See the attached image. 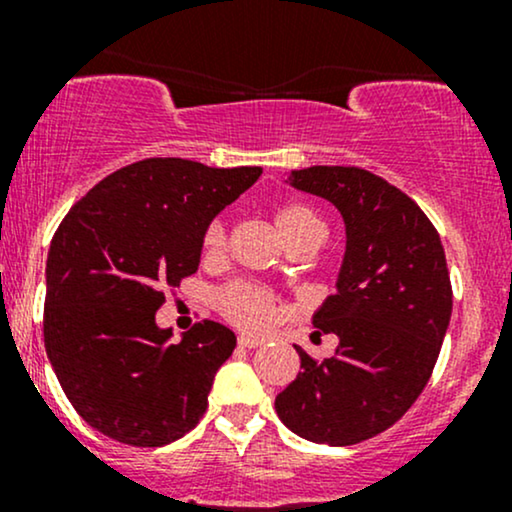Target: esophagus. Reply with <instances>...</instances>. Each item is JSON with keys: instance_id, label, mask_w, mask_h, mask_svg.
I'll return each instance as SVG.
<instances>
[{"instance_id": "esophagus-1", "label": "esophagus", "mask_w": 512, "mask_h": 512, "mask_svg": "<svg viewBox=\"0 0 512 512\" xmlns=\"http://www.w3.org/2000/svg\"><path fill=\"white\" fill-rule=\"evenodd\" d=\"M238 344L243 346V349H257V346H262V339L252 337V334H238Z\"/></svg>"}]
</instances>
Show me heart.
Here are the masks:
<instances>
[{
	"label": "heart",
	"instance_id": "obj_1",
	"mask_svg": "<svg viewBox=\"0 0 512 512\" xmlns=\"http://www.w3.org/2000/svg\"><path fill=\"white\" fill-rule=\"evenodd\" d=\"M274 223L279 228L281 238L289 245L310 231H325L320 216L301 202L279 204L274 209ZM202 250L207 260H219L223 255V250H226V223L221 219H214L207 226L202 238ZM219 308L228 320H233L240 327H250V330H262L279 313V305H276L272 291L252 284V281H236V284L226 286L219 293Z\"/></svg>",
	"mask_w": 512,
	"mask_h": 512
}]
</instances>
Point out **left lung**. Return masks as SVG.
Listing matches in <instances>:
<instances>
[{"label": "left lung", "mask_w": 512, "mask_h": 512, "mask_svg": "<svg viewBox=\"0 0 512 512\" xmlns=\"http://www.w3.org/2000/svg\"><path fill=\"white\" fill-rule=\"evenodd\" d=\"M289 182L339 209L346 252L337 291L313 315V327L337 334V351L315 361L296 346L303 370L274 407L296 436L354 445L397 424L424 392L450 325L448 264L419 204L380 175L313 166Z\"/></svg>", "instance_id": "obj_1"}]
</instances>
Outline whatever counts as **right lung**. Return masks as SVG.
Here are the masks:
<instances>
[{
  "label": "right lung",
  "instance_id": "add662e5",
  "mask_svg": "<svg viewBox=\"0 0 512 512\" xmlns=\"http://www.w3.org/2000/svg\"><path fill=\"white\" fill-rule=\"evenodd\" d=\"M262 175L146 158L115 170L69 209L45 267V351L64 395L96 431L137 448L185 436L236 349L219 322L170 344L163 289L195 274L207 226Z\"/></svg>",
  "mask_w": 512,
  "mask_h": 512
}]
</instances>
